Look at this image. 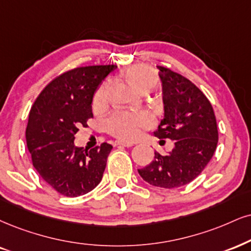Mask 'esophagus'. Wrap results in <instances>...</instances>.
<instances>
[{
    "label": "esophagus",
    "instance_id": "1",
    "mask_svg": "<svg viewBox=\"0 0 251 251\" xmlns=\"http://www.w3.org/2000/svg\"><path fill=\"white\" fill-rule=\"evenodd\" d=\"M115 145H120V147H126V148H130L132 147V143H126V142H122V141H116Z\"/></svg>",
    "mask_w": 251,
    "mask_h": 251
}]
</instances>
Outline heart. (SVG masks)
Here are the masks:
<instances>
[{
	"label": "heart",
	"mask_w": 251,
	"mask_h": 251,
	"mask_svg": "<svg viewBox=\"0 0 251 251\" xmlns=\"http://www.w3.org/2000/svg\"><path fill=\"white\" fill-rule=\"evenodd\" d=\"M126 82L140 92H147L154 87L158 76L152 67L147 65H132L123 73ZM107 89L102 85L97 89L93 98L94 109H100L106 104ZM152 125V119L145 111L129 113V111H116L106 121V129L114 137L123 141L135 140L142 129H147Z\"/></svg>",
	"instance_id": "heart-1"
}]
</instances>
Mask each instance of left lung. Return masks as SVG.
<instances>
[{"mask_svg": "<svg viewBox=\"0 0 251 251\" xmlns=\"http://www.w3.org/2000/svg\"><path fill=\"white\" fill-rule=\"evenodd\" d=\"M157 67L165 113L153 135L175 141V148L165 156L154 152V160L138 173L152 186L176 188L196 179L212 159L218 126L211 102L193 82L166 67Z\"/></svg>", "mask_w": 251, "mask_h": 251, "instance_id": "left-lung-1", "label": "left lung"}]
</instances>
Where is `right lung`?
Masks as SVG:
<instances>
[{"instance_id":"1","label":"right lung","mask_w":251,"mask_h":251,"mask_svg":"<svg viewBox=\"0 0 251 251\" xmlns=\"http://www.w3.org/2000/svg\"><path fill=\"white\" fill-rule=\"evenodd\" d=\"M115 69L97 65L67 71L52 80L31 107L25 137L32 165L61 196H83L101 181L113 147L102 143L83 150L74 145V135L79 126H87L93 94Z\"/></svg>"}]
</instances>
